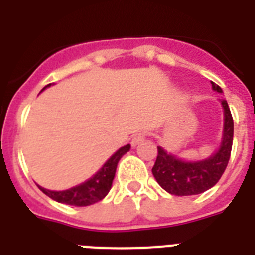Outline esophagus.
<instances>
[{"label":"esophagus","mask_w":255,"mask_h":255,"mask_svg":"<svg viewBox=\"0 0 255 255\" xmlns=\"http://www.w3.org/2000/svg\"><path fill=\"white\" fill-rule=\"evenodd\" d=\"M147 133H148V132H145V131L140 132V133H136V135L133 136V137H132V140H131L132 147H136V145H139V144L141 143L144 139H145Z\"/></svg>","instance_id":"34e87169"}]
</instances>
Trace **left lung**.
Segmentation results:
<instances>
[{"instance_id":"obj_1","label":"left lung","mask_w":255,"mask_h":255,"mask_svg":"<svg viewBox=\"0 0 255 255\" xmlns=\"http://www.w3.org/2000/svg\"><path fill=\"white\" fill-rule=\"evenodd\" d=\"M214 91L222 92L221 87L212 82ZM224 107V135L218 151L202 161H182L176 156L157 147V157L152 173L159 185L174 196H193L210 189L221 178L230 159L233 145L234 123L228 102L221 100Z\"/></svg>"}]
</instances>
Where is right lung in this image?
<instances>
[{
    "label": "right lung",
    "instance_id": "right-lung-1",
    "mask_svg": "<svg viewBox=\"0 0 255 255\" xmlns=\"http://www.w3.org/2000/svg\"><path fill=\"white\" fill-rule=\"evenodd\" d=\"M129 148H131L129 144L120 148L119 151H116L106 161V164L100 168L98 173L94 174L90 180L85 181L83 184H79V185L74 186V188H70L67 190H61V192H55V190H47L45 188H41L39 185L38 186H39V189L46 196H49L50 198H53V200H55L58 202H62V204L75 206L92 205V204L103 200L107 196V193L111 189L112 180L115 177L118 163L122 159V156L126 155L129 151Z\"/></svg>",
    "mask_w": 255,
    "mask_h": 255
}]
</instances>
